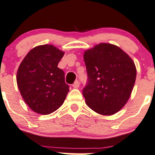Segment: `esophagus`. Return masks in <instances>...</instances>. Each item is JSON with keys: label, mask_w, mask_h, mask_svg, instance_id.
Segmentation results:
<instances>
[{"label": "esophagus", "mask_w": 155, "mask_h": 155, "mask_svg": "<svg viewBox=\"0 0 155 155\" xmlns=\"http://www.w3.org/2000/svg\"><path fill=\"white\" fill-rule=\"evenodd\" d=\"M79 86H80V83L78 81H76L75 82L72 84V87H74V88H78V87H79Z\"/></svg>", "instance_id": "1"}]
</instances>
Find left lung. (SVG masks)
Instances as JSON below:
<instances>
[{
	"mask_svg": "<svg viewBox=\"0 0 155 155\" xmlns=\"http://www.w3.org/2000/svg\"><path fill=\"white\" fill-rule=\"evenodd\" d=\"M87 84L83 89L86 104L102 115H111L127 102L136 78L131 58L114 44L101 43L84 54Z\"/></svg>",
	"mask_w": 155,
	"mask_h": 155,
	"instance_id": "8db88e82",
	"label": "left lung"
}]
</instances>
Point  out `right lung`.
I'll list each match as a JSON object with an SVG mask.
<instances>
[{
    "label": "right lung",
    "mask_w": 155,
    "mask_h": 155,
    "mask_svg": "<svg viewBox=\"0 0 155 155\" xmlns=\"http://www.w3.org/2000/svg\"><path fill=\"white\" fill-rule=\"evenodd\" d=\"M64 52L49 44L28 52L17 71L16 81L25 103L35 112L49 114L63 104L69 91L65 73L58 68Z\"/></svg>",
    "instance_id": "right-lung-1"
}]
</instances>
